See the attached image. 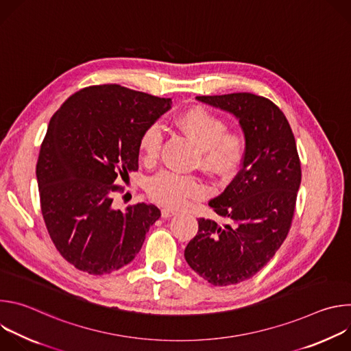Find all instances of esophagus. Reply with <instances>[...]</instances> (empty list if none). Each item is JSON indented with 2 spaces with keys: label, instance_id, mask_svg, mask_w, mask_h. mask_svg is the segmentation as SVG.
<instances>
[{
  "label": "esophagus",
  "instance_id": "1",
  "mask_svg": "<svg viewBox=\"0 0 351 351\" xmlns=\"http://www.w3.org/2000/svg\"><path fill=\"white\" fill-rule=\"evenodd\" d=\"M176 214L178 213L175 210H172V208H162V217L164 218H171V217H173Z\"/></svg>",
  "mask_w": 351,
  "mask_h": 351
}]
</instances>
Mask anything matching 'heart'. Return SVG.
<instances>
[{"instance_id": "1", "label": "heart", "mask_w": 351, "mask_h": 351, "mask_svg": "<svg viewBox=\"0 0 351 351\" xmlns=\"http://www.w3.org/2000/svg\"><path fill=\"white\" fill-rule=\"evenodd\" d=\"M176 126L184 132L199 148V160L211 172L230 175L241 161L244 153V136L239 132H226V122L203 107H194L176 119ZM162 137L157 126L147 128L140 137V153L147 162H154L161 149ZM204 183L194 176L173 172H160L148 184V193L156 202L180 207L187 199L202 197Z\"/></svg>"}]
</instances>
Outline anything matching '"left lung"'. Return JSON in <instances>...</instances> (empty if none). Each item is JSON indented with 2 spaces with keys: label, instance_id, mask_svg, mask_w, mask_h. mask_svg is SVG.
<instances>
[{
  "label": "left lung",
  "instance_id": "left-lung-1",
  "mask_svg": "<svg viewBox=\"0 0 351 351\" xmlns=\"http://www.w3.org/2000/svg\"><path fill=\"white\" fill-rule=\"evenodd\" d=\"M198 101L233 114L243 129L241 168L208 206L232 225L198 219L184 248L190 268L214 286L254 276L286 239L294 215L302 167L294 134L271 99L252 93L198 95Z\"/></svg>",
  "mask_w": 351,
  "mask_h": 351
}]
</instances>
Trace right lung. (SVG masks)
I'll return each instance as SVG.
<instances>
[{
  "instance_id": "right-lung-1",
  "label": "right lung",
  "mask_w": 351,
  "mask_h": 351,
  "mask_svg": "<svg viewBox=\"0 0 351 351\" xmlns=\"http://www.w3.org/2000/svg\"><path fill=\"white\" fill-rule=\"evenodd\" d=\"M171 98L119 84L90 86L71 95L48 123L36 176L41 214L60 254L79 271L106 275L138 254L160 217L154 204L114 207L117 183L138 169L140 137Z\"/></svg>"
}]
</instances>
